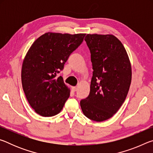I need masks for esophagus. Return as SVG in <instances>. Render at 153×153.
<instances>
[{
  "mask_svg": "<svg viewBox=\"0 0 153 153\" xmlns=\"http://www.w3.org/2000/svg\"><path fill=\"white\" fill-rule=\"evenodd\" d=\"M77 87H72V91H73V92L77 91Z\"/></svg>",
  "mask_w": 153,
  "mask_h": 153,
  "instance_id": "1",
  "label": "esophagus"
}]
</instances>
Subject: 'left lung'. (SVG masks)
<instances>
[{
  "label": "left lung",
  "mask_w": 153,
  "mask_h": 153,
  "mask_svg": "<svg viewBox=\"0 0 153 153\" xmlns=\"http://www.w3.org/2000/svg\"><path fill=\"white\" fill-rule=\"evenodd\" d=\"M84 40L91 54L93 72L90 94L80 106L90 120L105 121L125 101L131 80L130 61L115 36L87 34Z\"/></svg>",
  "instance_id": "obj_1"
}]
</instances>
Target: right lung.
Returning a JSON list of instances; mask_svg holds the SVG:
<instances>
[{"instance_id": "add662e5", "label": "right lung", "mask_w": 153, "mask_h": 153, "mask_svg": "<svg viewBox=\"0 0 153 153\" xmlns=\"http://www.w3.org/2000/svg\"><path fill=\"white\" fill-rule=\"evenodd\" d=\"M85 35L48 32L27 51L22 65V87L29 104L40 115H56L68 99L70 90L59 74Z\"/></svg>"}]
</instances>
